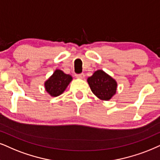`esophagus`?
Masks as SVG:
<instances>
[{"instance_id": "obj_1", "label": "esophagus", "mask_w": 160, "mask_h": 160, "mask_svg": "<svg viewBox=\"0 0 160 160\" xmlns=\"http://www.w3.org/2000/svg\"><path fill=\"white\" fill-rule=\"evenodd\" d=\"M78 77V78H81V79H83L85 78V74L83 73H81V74H77L76 75Z\"/></svg>"}]
</instances>
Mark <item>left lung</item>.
I'll return each instance as SVG.
<instances>
[{
    "label": "left lung",
    "instance_id": "1",
    "mask_svg": "<svg viewBox=\"0 0 160 160\" xmlns=\"http://www.w3.org/2000/svg\"><path fill=\"white\" fill-rule=\"evenodd\" d=\"M87 80L92 92L101 100H110L116 93V81L103 71H97Z\"/></svg>",
    "mask_w": 160,
    "mask_h": 160
}]
</instances>
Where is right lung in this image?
<instances>
[{"mask_svg":"<svg viewBox=\"0 0 160 160\" xmlns=\"http://www.w3.org/2000/svg\"><path fill=\"white\" fill-rule=\"evenodd\" d=\"M72 80V76L69 74L63 73V72L60 70H56L45 82L46 92L51 96H59L65 91Z\"/></svg>","mask_w":160,"mask_h":160,"instance_id":"add662e5","label":"right lung"}]
</instances>
